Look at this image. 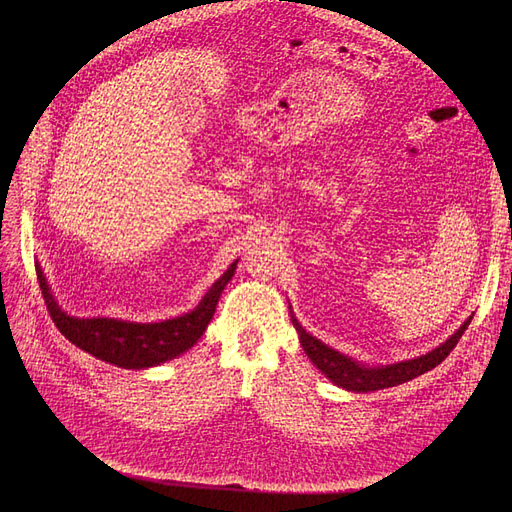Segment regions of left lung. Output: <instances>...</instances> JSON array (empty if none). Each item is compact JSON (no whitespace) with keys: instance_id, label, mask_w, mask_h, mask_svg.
I'll list each match as a JSON object with an SVG mask.
<instances>
[{"instance_id":"8db88e82","label":"left lung","mask_w":512,"mask_h":512,"mask_svg":"<svg viewBox=\"0 0 512 512\" xmlns=\"http://www.w3.org/2000/svg\"><path fill=\"white\" fill-rule=\"evenodd\" d=\"M290 319H292V326L297 328L303 351L332 384H336L338 388H344L348 392H375V390H384V388L405 384V382L417 378V375H423L425 371L440 365L450 355L456 342H459L461 336L465 334L473 315L467 317L463 321V326L456 330L446 342L436 346L434 351H429V353L409 359V361H398V363H390V365H367L357 359H351L348 355H342L336 351V348L311 336L299 324V319L294 317L292 311H290Z\"/></svg>"}]
</instances>
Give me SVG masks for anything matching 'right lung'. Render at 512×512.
Masks as SVG:
<instances>
[{"mask_svg": "<svg viewBox=\"0 0 512 512\" xmlns=\"http://www.w3.org/2000/svg\"><path fill=\"white\" fill-rule=\"evenodd\" d=\"M236 263H230L228 270L211 284L199 305L184 315L151 321H126L116 317H74L68 315L51 294V288L37 263V280L43 292L47 311L58 330L85 351L105 363H112L122 369H147L172 361L193 348L207 330L220 301L224 286L232 280Z\"/></svg>", "mask_w": 512, "mask_h": 512, "instance_id": "right-lung-1", "label": "right lung"}]
</instances>
